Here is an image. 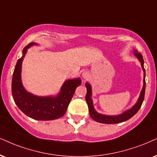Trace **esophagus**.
I'll return each mask as SVG.
<instances>
[{"label":"esophagus","mask_w":157,"mask_h":157,"mask_svg":"<svg viewBox=\"0 0 157 157\" xmlns=\"http://www.w3.org/2000/svg\"><path fill=\"white\" fill-rule=\"evenodd\" d=\"M89 77H90V74H89L88 72H86V71H85V72L82 73V78L84 79V80H86Z\"/></svg>","instance_id":"obj_1"}]
</instances>
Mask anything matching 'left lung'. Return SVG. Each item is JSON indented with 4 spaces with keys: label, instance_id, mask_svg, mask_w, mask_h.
Returning a JSON list of instances; mask_svg holds the SVG:
<instances>
[{
    "label": "left lung",
    "instance_id": "left-lung-1",
    "mask_svg": "<svg viewBox=\"0 0 157 157\" xmlns=\"http://www.w3.org/2000/svg\"><path fill=\"white\" fill-rule=\"evenodd\" d=\"M134 55L138 59V60L140 61L141 64V67H142L143 71H144V86H143L142 90H141L140 95L138 99V101L136 102V103L132 106V108H130L129 109L126 110L124 112H123L122 113L119 114V115H105V114H102L98 113L96 111V110L94 109V105H93V101L92 99V86L90 83L86 82L85 84V86L86 87V101L87 102L88 108H89V113H90V117L93 119L94 121H98L100 123H103V124H118L123 122V121H127L132 118L135 113H137L140 109L141 105H142L143 102L144 100V96H145V90H146V81H145V77H146V71H145L144 64V58L140 53H138L137 50H134Z\"/></svg>",
    "mask_w": 157,
    "mask_h": 157
}]
</instances>
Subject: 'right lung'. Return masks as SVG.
Returning <instances> with one entry per match:
<instances>
[{
  "mask_svg": "<svg viewBox=\"0 0 157 157\" xmlns=\"http://www.w3.org/2000/svg\"><path fill=\"white\" fill-rule=\"evenodd\" d=\"M34 45L29 44L22 51V57L17 60L13 71L11 92L13 99L19 109L28 117L40 121H49L59 119L67 111L76 89L82 83L80 78L67 79L63 83L60 92L56 96H38L28 92L22 82V64L28 49Z\"/></svg>",
  "mask_w": 157,
  "mask_h": 157,
  "instance_id": "right-lung-1",
  "label": "right lung"
}]
</instances>
